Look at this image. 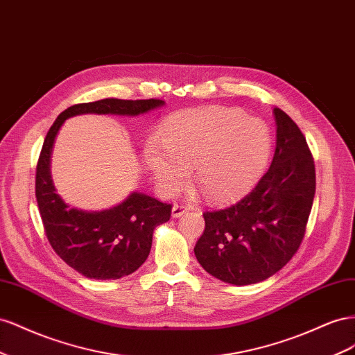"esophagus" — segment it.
<instances>
[{"label":"esophagus","mask_w":355,"mask_h":355,"mask_svg":"<svg viewBox=\"0 0 355 355\" xmlns=\"http://www.w3.org/2000/svg\"><path fill=\"white\" fill-rule=\"evenodd\" d=\"M189 211V207L184 205V204H175L174 207H172V217L177 218L180 216H183L184 212Z\"/></svg>","instance_id":"1"}]
</instances>
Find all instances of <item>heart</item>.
Listing matches in <instances>:
<instances>
[{
    "instance_id": "b5f03b06",
    "label": "heart",
    "mask_w": 355,
    "mask_h": 355,
    "mask_svg": "<svg viewBox=\"0 0 355 355\" xmlns=\"http://www.w3.org/2000/svg\"><path fill=\"white\" fill-rule=\"evenodd\" d=\"M160 139L150 138L144 148V162L157 186L175 193L195 166L196 186L214 202L234 199L254 183L272 147L265 123L220 107L171 116Z\"/></svg>"
}]
</instances>
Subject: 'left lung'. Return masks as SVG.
I'll return each mask as SVG.
<instances>
[{
    "instance_id": "1",
    "label": "left lung",
    "mask_w": 355,
    "mask_h": 355,
    "mask_svg": "<svg viewBox=\"0 0 355 355\" xmlns=\"http://www.w3.org/2000/svg\"><path fill=\"white\" fill-rule=\"evenodd\" d=\"M277 148L256 187L225 209L205 211L195 256L209 275L234 286L256 284L296 254L315 196V165L299 126L279 108Z\"/></svg>"
}]
</instances>
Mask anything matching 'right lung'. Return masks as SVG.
<instances>
[{
    "mask_svg": "<svg viewBox=\"0 0 355 355\" xmlns=\"http://www.w3.org/2000/svg\"><path fill=\"white\" fill-rule=\"evenodd\" d=\"M162 99L107 98L76 104L58 116L46 135L35 174V198L50 245L68 266L86 278L119 279L147 260L153 230L171 218V204L134 191L120 205L83 211L67 205L53 186L50 156L55 138L68 117L77 114L137 116L164 105Z\"/></svg>",
    "mask_w": 355,
    "mask_h": 355,
    "instance_id": "right-lung-1",
    "label": "right lung"
}]
</instances>
